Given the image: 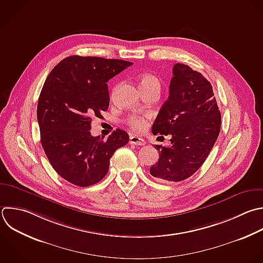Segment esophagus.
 <instances>
[{"label": "esophagus", "instance_id": "obj_1", "mask_svg": "<svg viewBox=\"0 0 263 263\" xmlns=\"http://www.w3.org/2000/svg\"><path fill=\"white\" fill-rule=\"evenodd\" d=\"M129 144L143 146V145L146 144V142H145V140L142 139V138H139V137H136V136H130V137H129Z\"/></svg>", "mask_w": 263, "mask_h": 263}]
</instances>
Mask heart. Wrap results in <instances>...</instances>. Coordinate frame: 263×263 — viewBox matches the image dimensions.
<instances>
[{
  "instance_id": "b5f03b06",
  "label": "heart",
  "mask_w": 263,
  "mask_h": 263,
  "mask_svg": "<svg viewBox=\"0 0 263 263\" xmlns=\"http://www.w3.org/2000/svg\"><path fill=\"white\" fill-rule=\"evenodd\" d=\"M139 84L141 89H146V88H155L157 90L160 89V81L159 79L149 73L142 74L139 77ZM128 123L130 127L135 132H142L146 125H147V117H142V116H133L128 119Z\"/></svg>"
}]
</instances>
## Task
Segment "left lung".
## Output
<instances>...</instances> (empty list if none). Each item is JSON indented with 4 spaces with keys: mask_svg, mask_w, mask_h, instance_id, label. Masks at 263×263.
<instances>
[{
    "mask_svg": "<svg viewBox=\"0 0 263 263\" xmlns=\"http://www.w3.org/2000/svg\"><path fill=\"white\" fill-rule=\"evenodd\" d=\"M221 126L211 83L189 66L176 64L170 96L152 125L153 135H171L170 147L155 145L158 161L150 174L163 182L191 177L209 156Z\"/></svg>",
    "mask_w": 263,
    "mask_h": 263,
    "instance_id": "1",
    "label": "left lung"
}]
</instances>
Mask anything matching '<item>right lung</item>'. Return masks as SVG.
<instances>
[{
    "instance_id": "add662e5",
    "label": "right lung",
    "mask_w": 263,
    "mask_h": 263,
    "mask_svg": "<svg viewBox=\"0 0 263 263\" xmlns=\"http://www.w3.org/2000/svg\"><path fill=\"white\" fill-rule=\"evenodd\" d=\"M133 63L72 55L59 63L41 90L37 118L41 144L54 171L68 182L87 187L108 173L114 152L128 143L117 128L109 138L92 137V118L109 108L107 82Z\"/></svg>"
}]
</instances>
